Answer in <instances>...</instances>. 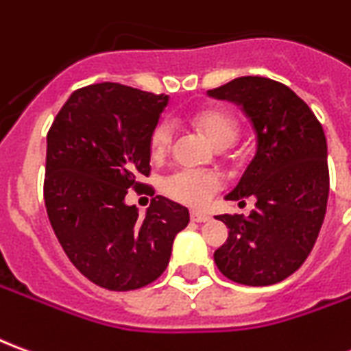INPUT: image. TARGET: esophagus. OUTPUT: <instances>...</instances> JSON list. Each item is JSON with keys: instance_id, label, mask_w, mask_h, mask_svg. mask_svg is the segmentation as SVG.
<instances>
[{"instance_id": "1", "label": "esophagus", "mask_w": 351, "mask_h": 351, "mask_svg": "<svg viewBox=\"0 0 351 351\" xmlns=\"http://www.w3.org/2000/svg\"><path fill=\"white\" fill-rule=\"evenodd\" d=\"M191 221H208L210 220V216L206 213H199V210H191L190 213Z\"/></svg>"}]
</instances>
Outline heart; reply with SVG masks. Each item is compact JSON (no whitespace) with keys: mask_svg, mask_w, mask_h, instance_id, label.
Instances as JSON below:
<instances>
[{"mask_svg":"<svg viewBox=\"0 0 351 351\" xmlns=\"http://www.w3.org/2000/svg\"><path fill=\"white\" fill-rule=\"evenodd\" d=\"M191 122L205 133L218 148L229 146L239 135L235 116L223 108H201L191 116ZM175 143V125L167 120L160 122L150 133L148 148L154 160L165 158ZM221 188L220 176L213 171L176 169L161 180V190L167 197L188 206H203Z\"/></svg>","mask_w":351,"mask_h":351,"instance_id":"heart-1","label":"heart"}]
</instances>
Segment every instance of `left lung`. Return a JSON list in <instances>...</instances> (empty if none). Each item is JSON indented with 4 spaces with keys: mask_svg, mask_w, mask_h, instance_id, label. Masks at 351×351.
<instances>
[{
    "mask_svg": "<svg viewBox=\"0 0 351 351\" xmlns=\"http://www.w3.org/2000/svg\"><path fill=\"white\" fill-rule=\"evenodd\" d=\"M206 93L241 105L258 137L254 160L226 195L241 203L254 197L256 208L250 216H216L229 235L214 261L237 284H278L304 263L324 223L329 197L324 128L293 90L265 77H241Z\"/></svg>",
    "mask_w": 351,
    "mask_h": 351,
    "instance_id": "obj_1",
    "label": "left lung"
}]
</instances>
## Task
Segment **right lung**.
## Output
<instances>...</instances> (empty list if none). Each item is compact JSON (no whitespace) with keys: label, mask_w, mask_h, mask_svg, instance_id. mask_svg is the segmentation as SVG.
Returning <instances> with one entry per match:
<instances>
[{"label":"right lung","mask_w":351,"mask_h":351,"mask_svg":"<svg viewBox=\"0 0 351 351\" xmlns=\"http://www.w3.org/2000/svg\"><path fill=\"white\" fill-rule=\"evenodd\" d=\"M169 95L118 82L71 93L47 135L45 205L58 241L80 274L110 291L148 286L167 269L188 208L156 195L141 216L128 190L152 191L150 133ZM154 193V191H152Z\"/></svg>","instance_id":"right-lung-1"}]
</instances>
